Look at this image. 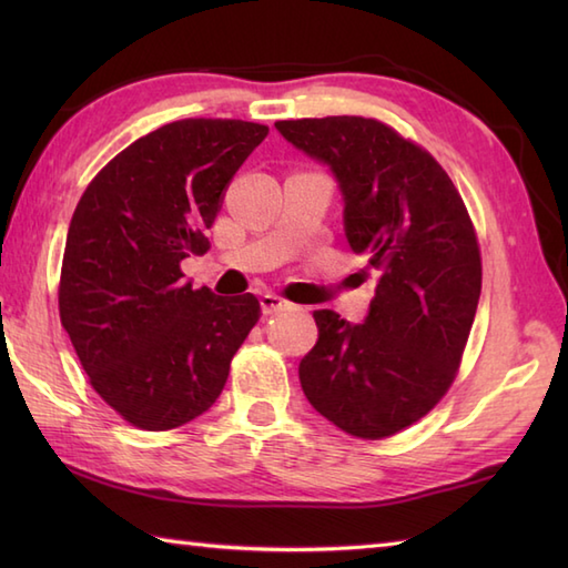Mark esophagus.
I'll return each instance as SVG.
<instances>
[{
    "instance_id": "34e87169",
    "label": "esophagus",
    "mask_w": 568,
    "mask_h": 568,
    "mask_svg": "<svg viewBox=\"0 0 568 568\" xmlns=\"http://www.w3.org/2000/svg\"><path fill=\"white\" fill-rule=\"evenodd\" d=\"M291 307L293 305L287 303V300L277 297L273 293L261 295V312H263V315H275V312H283V310H291Z\"/></svg>"
}]
</instances>
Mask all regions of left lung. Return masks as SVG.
Returning <instances> with one entry per match:
<instances>
[{"label": "left lung", "mask_w": 568, "mask_h": 568, "mask_svg": "<svg viewBox=\"0 0 568 568\" xmlns=\"http://www.w3.org/2000/svg\"><path fill=\"white\" fill-rule=\"evenodd\" d=\"M281 136L329 168L344 234L376 277L361 324L317 310V344L300 361L312 407L361 439L425 417L449 388L480 297V253L444 168L376 119L277 122Z\"/></svg>", "instance_id": "8db88e82"}]
</instances>
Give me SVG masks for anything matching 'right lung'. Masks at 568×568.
<instances>
[{"label": "right lung", "mask_w": 568, "mask_h": 568, "mask_svg": "<svg viewBox=\"0 0 568 568\" xmlns=\"http://www.w3.org/2000/svg\"><path fill=\"white\" fill-rule=\"evenodd\" d=\"M268 126L183 119L141 136L102 168L70 220L60 322L102 400L134 427L163 432L220 397L261 305L251 293L192 291L180 261L204 232Z\"/></svg>", "instance_id": "1"}]
</instances>
